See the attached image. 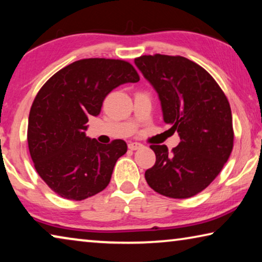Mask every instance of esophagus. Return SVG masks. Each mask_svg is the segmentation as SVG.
Here are the masks:
<instances>
[{
  "instance_id": "34e87169",
  "label": "esophagus",
  "mask_w": 262,
  "mask_h": 262,
  "mask_svg": "<svg viewBox=\"0 0 262 262\" xmlns=\"http://www.w3.org/2000/svg\"><path fill=\"white\" fill-rule=\"evenodd\" d=\"M128 148H130V150H132V151H135V150H138V148H140L143 146L142 144L140 143H137V142H134V143H128Z\"/></svg>"
}]
</instances>
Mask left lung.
Instances as JSON below:
<instances>
[{"mask_svg":"<svg viewBox=\"0 0 262 262\" xmlns=\"http://www.w3.org/2000/svg\"><path fill=\"white\" fill-rule=\"evenodd\" d=\"M135 63L158 92L164 122L180 137L171 152L166 145H151L156 163L145 179L159 194L191 198L216 178L232 152L228 99L204 68L183 56L144 55Z\"/></svg>","mask_w":262,"mask_h":262,"instance_id":"left-lung-1","label":"left lung"}]
</instances>
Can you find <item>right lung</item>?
<instances>
[{
    "mask_svg": "<svg viewBox=\"0 0 262 262\" xmlns=\"http://www.w3.org/2000/svg\"><path fill=\"white\" fill-rule=\"evenodd\" d=\"M139 75L123 59H79L56 72L39 89L30 108L28 146L39 177L62 198L84 200L110 183L122 139L100 144L85 136L90 116L100 114L106 96Z\"/></svg>",
    "mask_w": 262,
    "mask_h": 262,
    "instance_id": "1",
    "label": "right lung"
}]
</instances>
